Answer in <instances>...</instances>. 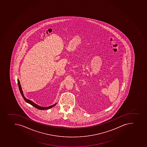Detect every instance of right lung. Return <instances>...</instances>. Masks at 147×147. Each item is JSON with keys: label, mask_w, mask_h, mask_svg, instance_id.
<instances>
[{"label": "right lung", "mask_w": 147, "mask_h": 147, "mask_svg": "<svg viewBox=\"0 0 147 147\" xmlns=\"http://www.w3.org/2000/svg\"><path fill=\"white\" fill-rule=\"evenodd\" d=\"M17 82H18V84L19 89V90H20V93H21V94L22 96V97H23V98H24V100H25V101L27 102V103H28L31 105L33 106L34 107H35V108H36V109H40V110H45V109H48L52 108V107H53L54 106H55V105H56V104H57V103H56L53 105L49 106V107H40V106H38V105L34 103V102H32V101L30 100H29V99H27L26 98H25V97L24 96L23 90H22L21 86V85H20V81H19V80L18 79L17 80Z\"/></svg>", "instance_id": "1"}]
</instances>
